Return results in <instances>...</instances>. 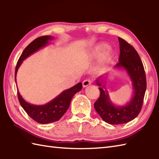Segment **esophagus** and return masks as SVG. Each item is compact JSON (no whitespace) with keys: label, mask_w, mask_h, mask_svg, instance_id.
I'll return each instance as SVG.
<instances>
[{"label":"esophagus","mask_w":159,"mask_h":159,"mask_svg":"<svg viewBox=\"0 0 159 159\" xmlns=\"http://www.w3.org/2000/svg\"><path fill=\"white\" fill-rule=\"evenodd\" d=\"M92 81L90 79H86L83 82V87H86L87 86L90 85L91 84H92Z\"/></svg>","instance_id":"obj_1"}]
</instances>
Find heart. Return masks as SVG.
Here are the masks:
<instances>
[{"mask_svg":"<svg viewBox=\"0 0 159 159\" xmlns=\"http://www.w3.org/2000/svg\"><path fill=\"white\" fill-rule=\"evenodd\" d=\"M107 46H108L107 44L104 43H99V44L96 45L92 50V55L93 56L98 55L101 52H102L104 50H105L107 48ZM112 56H113L112 50L111 49L106 50L105 52H104L102 53V55L100 57L99 61H98L99 65L100 66L106 65V64L111 60Z\"/></svg>","mask_w":159,"mask_h":159,"instance_id":"obj_1","label":"heart"}]
</instances>
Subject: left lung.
Returning a JSON list of instances; mask_svg holds the SVG:
<instances>
[{"mask_svg": "<svg viewBox=\"0 0 159 159\" xmlns=\"http://www.w3.org/2000/svg\"><path fill=\"white\" fill-rule=\"evenodd\" d=\"M120 54L119 63L114 68L124 70L130 78L133 87L130 100L124 105H116L111 101L105 85L109 73L98 78L96 80L100 94L94 103V108L105 122L117 125L129 122L135 118L142 108L146 90V78L142 61L139 54L124 39L118 38Z\"/></svg>", "mask_w": 159, "mask_h": 159, "instance_id": "8db88e82", "label": "left lung"}]
</instances>
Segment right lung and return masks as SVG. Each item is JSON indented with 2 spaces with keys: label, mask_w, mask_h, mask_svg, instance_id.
Wrapping results in <instances>:
<instances>
[{
  "label": "right lung",
  "mask_w": 159,
  "mask_h": 159,
  "mask_svg": "<svg viewBox=\"0 0 159 159\" xmlns=\"http://www.w3.org/2000/svg\"><path fill=\"white\" fill-rule=\"evenodd\" d=\"M53 39V37L50 35L39 37V38L33 40L30 44L26 47L19 58L16 67V83L17 72H18L19 67L22 65L23 61L33 55L34 52L38 51L39 49L49 44V41ZM82 83H79L71 88L64 90L59 95L43 105H35V104L27 102L20 95L18 89L17 90H18L19 102L24 110L26 111V113L37 122L40 124H49L61 119V117L68 109L71 100H72L74 94L80 92L82 89Z\"/></svg>",
  "instance_id": "right-lung-1"
}]
</instances>
